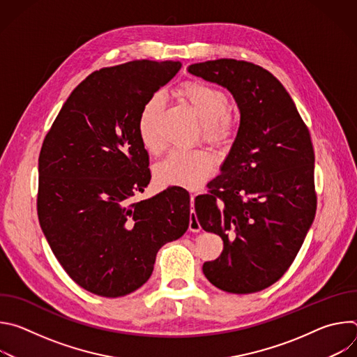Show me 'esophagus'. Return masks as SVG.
<instances>
[{
    "label": "esophagus",
    "instance_id": "obj_1",
    "mask_svg": "<svg viewBox=\"0 0 357 357\" xmlns=\"http://www.w3.org/2000/svg\"><path fill=\"white\" fill-rule=\"evenodd\" d=\"M195 197H196V195H190V206H192V208L195 206ZM200 229H202V227H200V223H199V220H197V216H196L195 211L192 209V211H190V219H189V230L197 233V231H200Z\"/></svg>",
    "mask_w": 357,
    "mask_h": 357
}]
</instances>
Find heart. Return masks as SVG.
I'll return each instance as SVG.
<instances>
[{"label":"heart","mask_w":357,"mask_h":357,"mask_svg":"<svg viewBox=\"0 0 357 357\" xmlns=\"http://www.w3.org/2000/svg\"><path fill=\"white\" fill-rule=\"evenodd\" d=\"M175 94L183 101L202 124V135L213 145H226L237 130L236 116L227 109V96L223 90L200 80H188L179 84ZM162 112V100L155 96L142 106L137 132L142 146L149 154H160L162 142L157 123ZM213 168V158L205 151H174L155 168V178L164 186L197 188Z\"/></svg>","instance_id":"b5f03b06"}]
</instances>
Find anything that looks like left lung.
Instances as JSON below:
<instances>
[{"mask_svg": "<svg viewBox=\"0 0 357 357\" xmlns=\"http://www.w3.org/2000/svg\"><path fill=\"white\" fill-rule=\"evenodd\" d=\"M188 72L226 87L240 110L222 174L195 199L202 229L223 240L220 256L202 270L226 292H259L285 274L315 219L311 135L285 87L261 66L218 59Z\"/></svg>", "mask_w": 357, "mask_h": 357, "instance_id": "obj_1", "label": "left lung"}]
</instances>
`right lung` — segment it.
<instances>
[{"mask_svg":"<svg viewBox=\"0 0 357 357\" xmlns=\"http://www.w3.org/2000/svg\"><path fill=\"white\" fill-rule=\"evenodd\" d=\"M181 62L132 61L89 75L68 97L39 154L38 218L55 257L82 288L117 298L144 285L158 250L188 230L190 199L151 181L137 120Z\"/></svg>","mask_w":357,"mask_h":357,"instance_id":"right-lung-1","label":"right lung"}]
</instances>
